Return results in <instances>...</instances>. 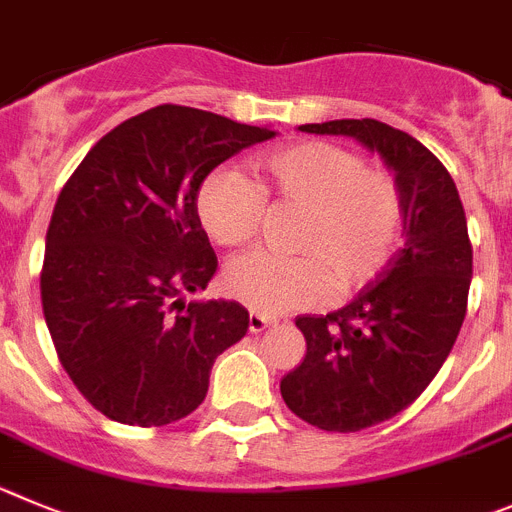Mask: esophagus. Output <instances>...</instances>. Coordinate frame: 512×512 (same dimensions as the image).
Here are the masks:
<instances>
[{
	"instance_id": "1",
	"label": "esophagus",
	"mask_w": 512,
	"mask_h": 512,
	"mask_svg": "<svg viewBox=\"0 0 512 512\" xmlns=\"http://www.w3.org/2000/svg\"><path fill=\"white\" fill-rule=\"evenodd\" d=\"M247 324H250L252 334H260V331H265L267 326H273V319H267V316H262V313H250Z\"/></svg>"
}]
</instances>
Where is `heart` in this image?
I'll return each mask as SVG.
<instances>
[{"label":"heart","mask_w":512,"mask_h":512,"mask_svg":"<svg viewBox=\"0 0 512 512\" xmlns=\"http://www.w3.org/2000/svg\"><path fill=\"white\" fill-rule=\"evenodd\" d=\"M252 181L216 168L196 191V216L219 247L257 237L265 204L303 209L296 257L242 255L224 267L229 298L262 316L321 306L334 290L352 296L393 262L403 239L405 201L393 173L334 142L273 147L250 160Z\"/></svg>","instance_id":"obj_1"}]
</instances>
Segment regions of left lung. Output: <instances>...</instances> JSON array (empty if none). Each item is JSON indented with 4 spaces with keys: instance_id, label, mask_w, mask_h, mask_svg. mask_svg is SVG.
Masks as SVG:
<instances>
[{
    "instance_id": "left-lung-1",
    "label": "left lung",
    "mask_w": 512,
    "mask_h": 512,
    "mask_svg": "<svg viewBox=\"0 0 512 512\" xmlns=\"http://www.w3.org/2000/svg\"><path fill=\"white\" fill-rule=\"evenodd\" d=\"M349 135L393 168L405 201V245L344 308L298 316L301 365L280 380L290 411L324 431H362L405 411L441 370L467 313L472 242L454 178L428 147L377 119L303 124Z\"/></svg>"
}]
</instances>
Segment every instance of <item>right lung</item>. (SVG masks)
<instances>
[{
  "label": "right lung",
  "mask_w": 512,
  "mask_h": 512,
  "mask_svg": "<svg viewBox=\"0 0 512 512\" xmlns=\"http://www.w3.org/2000/svg\"><path fill=\"white\" fill-rule=\"evenodd\" d=\"M270 137L160 104L101 137L63 186L40 270L45 324L78 393L112 421L186 418L204 403L216 357L247 334L239 303L181 298L216 273L196 216L201 181Z\"/></svg>",
  "instance_id": "right-lung-1"
}]
</instances>
